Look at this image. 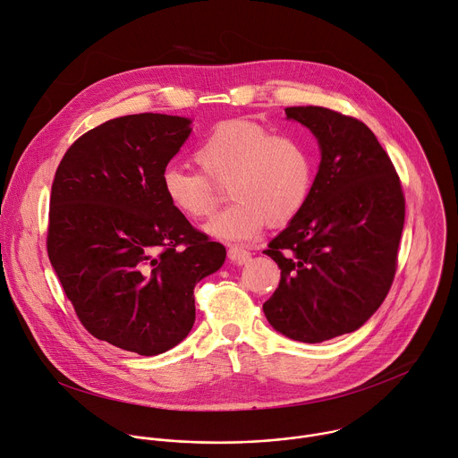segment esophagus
<instances>
[{"mask_svg":"<svg viewBox=\"0 0 458 458\" xmlns=\"http://www.w3.org/2000/svg\"><path fill=\"white\" fill-rule=\"evenodd\" d=\"M250 251L248 250H244L242 246H230L228 248V257H230V260H233V263H237V265H242V263H246V260L250 259Z\"/></svg>","mask_w":458,"mask_h":458,"instance_id":"obj_1","label":"esophagus"}]
</instances>
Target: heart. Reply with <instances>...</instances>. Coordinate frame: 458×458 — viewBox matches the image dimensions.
Wrapping results in <instances>:
<instances>
[{
	"instance_id": "obj_1",
	"label": "heart",
	"mask_w": 458,
	"mask_h": 458,
	"mask_svg": "<svg viewBox=\"0 0 458 458\" xmlns=\"http://www.w3.org/2000/svg\"><path fill=\"white\" fill-rule=\"evenodd\" d=\"M202 174L168 166L161 186L170 207L182 217H210L221 199L217 186H230L233 201L205 230L230 242L255 237L263 226L293 221L308 201L315 163L308 145L293 136H276L270 128L232 119L214 126L193 152Z\"/></svg>"
}]
</instances>
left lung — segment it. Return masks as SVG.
<instances>
[{
	"mask_svg": "<svg viewBox=\"0 0 458 458\" xmlns=\"http://www.w3.org/2000/svg\"><path fill=\"white\" fill-rule=\"evenodd\" d=\"M284 112L311 130L320 165L306 205L265 250L281 281L263 310L277 332L313 344L359 330L386 299L406 201L394 163L362 121L324 106Z\"/></svg>",
	"mask_w": 458,
	"mask_h": 458,
	"instance_id": "left-lung-1",
	"label": "left lung"
}]
</instances>
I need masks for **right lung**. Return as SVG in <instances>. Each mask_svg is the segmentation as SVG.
<instances>
[{"label": "right lung", "mask_w": 458, "mask_h": 458, "mask_svg": "<svg viewBox=\"0 0 458 458\" xmlns=\"http://www.w3.org/2000/svg\"><path fill=\"white\" fill-rule=\"evenodd\" d=\"M190 123L152 112L110 119L71 145L52 182L47 251L64 295L90 335L147 357L190 334L193 288L226 257L161 186Z\"/></svg>", "instance_id": "obj_1"}]
</instances>
